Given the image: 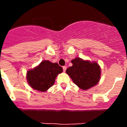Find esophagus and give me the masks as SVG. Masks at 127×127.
<instances>
[{
	"label": "esophagus",
	"mask_w": 127,
	"mask_h": 127,
	"mask_svg": "<svg viewBox=\"0 0 127 127\" xmlns=\"http://www.w3.org/2000/svg\"><path fill=\"white\" fill-rule=\"evenodd\" d=\"M66 69H67V67H66L65 66H64V67H63V70H64V72H65Z\"/></svg>",
	"instance_id": "1"
}]
</instances>
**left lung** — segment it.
I'll list each match as a JSON object with an SVG mask.
<instances>
[{
  "instance_id": "obj_1",
  "label": "left lung",
  "mask_w": 127,
  "mask_h": 127,
  "mask_svg": "<svg viewBox=\"0 0 127 127\" xmlns=\"http://www.w3.org/2000/svg\"><path fill=\"white\" fill-rule=\"evenodd\" d=\"M72 66L66 70L73 82L83 90L90 89L97 85L100 77V68L97 62L76 58L72 60Z\"/></svg>"
}]
</instances>
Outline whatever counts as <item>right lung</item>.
Wrapping results in <instances>:
<instances>
[{
	"label": "right lung",
	"instance_id": "obj_1",
	"mask_svg": "<svg viewBox=\"0 0 127 127\" xmlns=\"http://www.w3.org/2000/svg\"><path fill=\"white\" fill-rule=\"evenodd\" d=\"M62 71V67L57 63L44 60L37 67L27 72V79L32 88L43 92L53 85L57 75Z\"/></svg>",
	"mask_w": 127,
	"mask_h": 127
}]
</instances>
